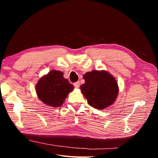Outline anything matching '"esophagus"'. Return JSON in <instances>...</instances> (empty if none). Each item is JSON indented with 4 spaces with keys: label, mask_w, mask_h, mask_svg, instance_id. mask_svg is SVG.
Masks as SVG:
<instances>
[{
    "label": "esophagus",
    "mask_w": 158,
    "mask_h": 158,
    "mask_svg": "<svg viewBox=\"0 0 158 158\" xmlns=\"http://www.w3.org/2000/svg\"><path fill=\"white\" fill-rule=\"evenodd\" d=\"M74 87H75L76 88H78L80 87V82H75V83L74 84Z\"/></svg>",
    "instance_id": "obj_1"
}]
</instances>
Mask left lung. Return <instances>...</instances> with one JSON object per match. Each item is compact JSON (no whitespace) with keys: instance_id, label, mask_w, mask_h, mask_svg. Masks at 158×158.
I'll list each match as a JSON object with an SVG mask.
<instances>
[{"instance_id":"left-lung-1","label":"left lung","mask_w":158,"mask_h":158,"mask_svg":"<svg viewBox=\"0 0 158 158\" xmlns=\"http://www.w3.org/2000/svg\"><path fill=\"white\" fill-rule=\"evenodd\" d=\"M85 83L81 92L89 106L103 109L112 105L117 98L118 87L116 79L106 70H92L84 74Z\"/></svg>"}]
</instances>
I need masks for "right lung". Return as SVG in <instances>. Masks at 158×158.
I'll return each mask as SVG.
<instances>
[{"instance_id":"1","label":"right lung","mask_w":158,"mask_h":158,"mask_svg":"<svg viewBox=\"0 0 158 158\" xmlns=\"http://www.w3.org/2000/svg\"><path fill=\"white\" fill-rule=\"evenodd\" d=\"M63 73L52 70L42 76L35 85L37 97L47 106H61L69 94L73 92L74 85L63 77Z\"/></svg>"}]
</instances>
